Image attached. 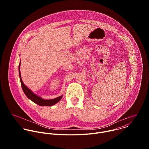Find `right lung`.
Returning a JSON list of instances; mask_svg holds the SVG:
<instances>
[{
    "mask_svg": "<svg viewBox=\"0 0 149 149\" xmlns=\"http://www.w3.org/2000/svg\"><path fill=\"white\" fill-rule=\"evenodd\" d=\"M20 66H21V63L19 64V78H20V80H21L22 88V89H23L24 94L30 100H31L34 103H36L37 104H38L40 106H52L56 104L57 103H58L61 99V98L63 97V95L60 96L58 97H56L55 99H53L45 100V99H42V97L36 95L35 93H34L23 83V81L22 80L21 75Z\"/></svg>",
    "mask_w": 149,
    "mask_h": 149,
    "instance_id": "1",
    "label": "right lung"
}]
</instances>
